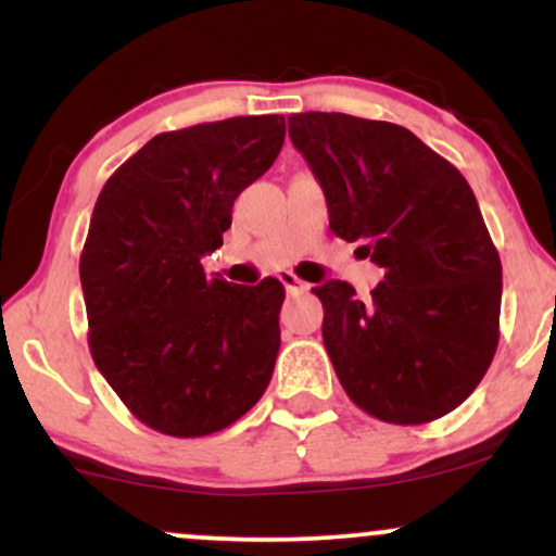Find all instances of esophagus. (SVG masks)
Here are the masks:
<instances>
[{
  "label": "esophagus",
  "instance_id": "34e87169",
  "mask_svg": "<svg viewBox=\"0 0 556 556\" xmlns=\"http://www.w3.org/2000/svg\"><path fill=\"white\" fill-rule=\"evenodd\" d=\"M279 282L285 285V290L290 292V295H300V292L308 290V282H303V279H298L292 271H279Z\"/></svg>",
  "mask_w": 556,
  "mask_h": 556
}]
</instances>
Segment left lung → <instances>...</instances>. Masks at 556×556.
I'll return each mask as SVG.
<instances>
[{
    "instance_id": "8db88e82",
    "label": "left lung",
    "mask_w": 556,
    "mask_h": 556,
    "mask_svg": "<svg viewBox=\"0 0 556 556\" xmlns=\"http://www.w3.org/2000/svg\"><path fill=\"white\" fill-rule=\"evenodd\" d=\"M337 238L384 269L371 298L314 287L340 384L368 416L429 424L483 379L500 342L502 264L465 177L405 127L340 112L290 119Z\"/></svg>"
}]
</instances>
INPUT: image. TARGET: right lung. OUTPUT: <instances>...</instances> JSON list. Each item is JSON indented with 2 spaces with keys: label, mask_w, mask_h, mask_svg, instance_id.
I'll return each mask as SVG.
<instances>
[{
  "label": "right lung",
  "mask_w": 556,
  "mask_h": 556,
  "mask_svg": "<svg viewBox=\"0 0 556 556\" xmlns=\"http://www.w3.org/2000/svg\"><path fill=\"white\" fill-rule=\"evenodd\" d=\"M285 143L282 114L154 136L106 180L80 256L88 348L127 410L169 437H206L269 387L285 287L203 271L235 198Z\"/></svg>",
  "instance_id": "obj_1"
}]
</instances>
